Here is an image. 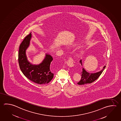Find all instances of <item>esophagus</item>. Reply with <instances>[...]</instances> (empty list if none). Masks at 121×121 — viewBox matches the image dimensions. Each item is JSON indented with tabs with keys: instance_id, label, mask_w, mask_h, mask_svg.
Listing matches in <instances>:
<instances>
[{
	"instance_id": "1",
	"label": "esophagus",
	"mask_w": 121,
	"mask_h": 121,
	"mask_svg": "<svg viewBox=\"0 0 121 121\" xmlns=\"http://www.w3.org/2000/svg\"><path fill=\"white\" fill-rule=\"evenodd\" d=\"M66 64L67 66H69V67H73L74 66V60L73 58L70 57L69 58V59L68 60V61H67Z\"/></svg>"
}]
</instances>
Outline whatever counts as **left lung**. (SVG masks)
Masks as SVG:
<instances>
[{
  "mask_svg": "<svg viewBox=\"0 0 121 121\" xmlns=\"http://www.w3.org/2000/svg\"><path fill=\"white\" fill-rule=\"evenodd\" d=\"M80 63L81 64V66H82L81 60L80 61ZM105 67L106 66H104L101 70L94 73H88L83 68L82 69V72L81 73V79L80 81H79L78 83V84L79 85H84L92 83L98 78L101 75V73L104 70Z\"/></svg>",
  "mask_w": 121,
  "mask_h": 121,
  "instance_id": "1",
  "label": "left lung"
}]
</instances>
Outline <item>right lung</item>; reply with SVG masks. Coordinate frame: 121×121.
<instances>
[{
    "label": "right lung",
    "instance_id": "1",
    "mask_svg": "<svg viewBox=\"0 0 121 121\" xmlns=\"http://www.w3.org/2000/svg\"><path fill=\"white\" fill-rule=\"evenodd\" d=\"M31 37V32L26 37L20 45L18 54L20 69L25 76L33 82L40 84H48L54 77L50 67L52 57L46 54L41 63L38 65L31 64L27 59L26 50L30 45Z\"/></svg>",
    "mask_w": 121,
    "mask_h": 121
}]
</instances>
